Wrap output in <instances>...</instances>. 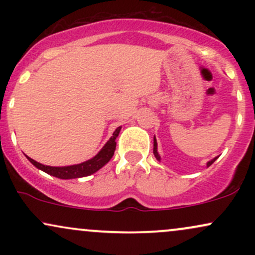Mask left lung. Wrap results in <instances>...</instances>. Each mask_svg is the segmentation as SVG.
I'll return each mask as SVG.
<instances>
[{
    "label": "left lung",
    "instance_id": "8db88e82",
    "mask_svg": "<svg viewBox=\"0 0 255 255\" xmlns=\"http://www.w3.org/2000/svg\"><path fill=\"white\" fill-rule=\"evenodd\" d=\"M153 154H154V156H156V158H157V159H158V160H159V159H160L159 154H158V152H157V141H156V137H154V142H153ZM216 159H217V158H215V159L210 160V162H209V163H207V166H210V165H211V164H212V163H213V162H215V160H216Z\"/></svg>",
    "mask_w": 255,
    "mask_h": 255
}]
</instances>
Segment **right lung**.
<instances>
[{
    "label": "right lung",
    "instance_id": "obj_1",
    "mask_svg": "<svg viewBox=\"0 0 255 255\" xmlns=\"http://www.w3.org/2000/svg\"><path fill=\"white\" fill-rule=\"evenodd\" d=\"M120 130H121V127H119L118 129L114 131L113 136H111L109 141L104 145V147L99 151L97 156L93 157L92 159H89L86 160V162L81 163V164L71 166H49L40 164V163L36 162V160L32 159L30 157L27 158L36 168L40 169V170L46 172V174L51 175V176L63 178V180L89 176V175L93 174V172L99 170L102 166L107 164V163L111 159V157L114 156V152L116 150V137L119 136Z\"/></svg>",
    "mask_w": 255,
    "mask_h": 255
}]
</instances>
